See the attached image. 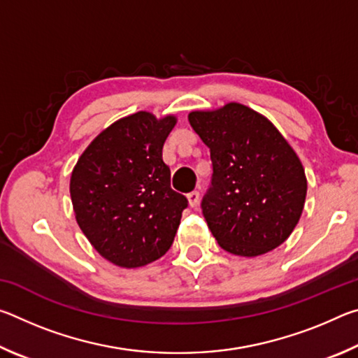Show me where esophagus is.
<instances>
[{
	"mask_svg": "<svg viewBox=\"0 0 358 358\" xmlns=\"http://www.w3.org/2000/svg\"><path fill=\"white\" fill-rule=\"evenodd\" d=\"M199 199H201V194H199L197 191H192V192L187 194V202H189V205H191L192 208L197 207Z\"/></svg>",
	"mask_w": 358,
	"mask_h": 358,
	"instance_id": "1",
	"label": "esophagus"
}]
</instances>
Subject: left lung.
<instances>
[{"label": "left lung", "instance_id": "1", "mask_svg": "<svg viewBox=\"0 0 358 358\" xmlns=\"http://www.w3.org/2000/svg\"><path fill=\"white\" fill-rule=\"evenodd\" d=\"M187 120L210 148L213 175L202 213L217 245L256 257L284 243L300 220L308 185L281 132L238 102L191 112Z\"/></svg>", "mask_w": 358, "mask_h": 358}]
</instances>
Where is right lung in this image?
Returning <instances> with one entry per match:
<instances>
[{
    "mask_svg": "<svg viewBox=\"0 0 358 358\" xmlns=\"http://www.w3.org/2000/svg\"><path fill=\"white\" fill-rule=\"evenodd\" d=\"M177 118L137 112L108 126L78 157L71 175V201L85 237L102 257L137 268L172 246L183 194L171 187L162 147Z\"/></svg>",
    "mask_w": 358,
    "mask_h": 358,
    "instance_id": "right-lung-1",
    "label": "right lung"
}]
</instances>
